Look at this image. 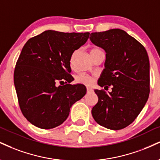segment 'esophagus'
Here are the masks:
<instances>
[{
	"mask_svg": "<svg viewBox=\"0 0 160 160\" xmlns=\"http://www.w3.org/2000/svg\"><path fill=\"white\" fill-rule=\"evenodd\" d=\"M86 90H87V92H92V89L91 88L87 87V88H86Z\"/></svg>",
	"mask_w": 160,
	"mask_h": 160,
	"instance_id": "1",
	"label": "esophagus"
}]
</instances>
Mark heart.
I'll list each match as a JSON object with an SVG mask.
<instances>
[{"label":"heart","mask_w":160,"mask_h":160,"mask_svg":"<svg viewBox=\"0 0 160 160\" xmlns=\"http://www.w3.org/2000/svg\"><path fill=\"white\" fill-rule=\"evenodd\" d=\"M99 51H101V50L98 48H92L90 50V54H91V56H92V54H94L95 52ZM75 53H76V51L74 52V53H72V55L71 56V58H70L71 65H72L73 59H74ZM75 81H76L77 82H78V83H81V84H84V85L89 86V85H91V84L92 83V82H93V79H92L91 77L88 76V75H86L85 74H78L76 78H75Z\"/></svg>","instance_id":"b5f03b06"}]
</instances>
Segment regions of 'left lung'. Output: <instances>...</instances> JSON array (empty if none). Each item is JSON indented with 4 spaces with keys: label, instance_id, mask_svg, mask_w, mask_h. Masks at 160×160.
<instances>
[{
    "label": "left lung",
    "instance_id": "1",
    "mask_svg": "<svg viewBox=\"0 0 160 160\" xmlns=\"http://www.w3.org/2000/svg\"><path fill=\"white\" fill-rule=\"evenodd\" d=\"M90 40L106 51L105 68L95 90L98 97L92 115L98 124L122 130L137 118L150 93V63L143 45L120 29L92 32Z\"/></svg>",
    "mask_w": 160,
    "mask_h": 160
}]
</instances>
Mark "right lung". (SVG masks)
<instances>
[{"mask_svg":"<svg viewBox=\"0 0 160 160\" xmlns=\"http://www.w3.org/2000/svg\"><path fill=\"white\" fill-rule=\"evenodd\" d=\"M89 34L46 30L23 47L14 84L21 111L34 126L48 130L62 124L72 106L86 95L83 85L70 84L74 80L70 58Z\"/></svg>","mask_w":160,"mask_h":160,"instance_id":"right-lung-1","label":"right lung"}]
</instances>
